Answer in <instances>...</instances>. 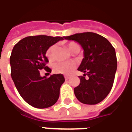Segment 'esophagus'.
I'll return each instance as SVG.
<instances>
[{
  "label": "esophagus",
  "instance_id": "esophagus-1",
  "mask_svg": "<svg viewBox=\"0 0 132 132\" xmlns=\"http://www.w3.org/2000/svg\"><path fill=\"white\" fill-rule=\"evenodd\" d=\"M64 78H65V79H66V81H67V80H68V79H70V77L69 76H65V77H64Z\"/></svg>",
  "mask_w": 132,
  "mask_h": 132
}]
</instances>
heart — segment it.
Returning <instances> with one entry per match:
<instances>
[{
    "label": "heart",
    "instance_id": "obj_1",
    "mask_svg": "<svg viewBox=\"0 0 132 132\" xmlns=\"http://www.w3.org/2000/svg\"><path fill=\"white\" fill-rule=\"evenodd\" d=\"M78 46L75 43H70L68 45V48L70 51L72 52L73 49L75 47ZM56 46L55 45H51L46 51V56L49 60H52L54 57ZM75 68V64L72 62H59L53 65V70L55 72L59 74H64V75H69L73 71V70Z\"/></svg>",
    "mask_w": 132,
    "mask_h": 132
}]
</instances>
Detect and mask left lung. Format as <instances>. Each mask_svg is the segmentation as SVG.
I'll use <instances>...</instances> for the list:
<instances>
[{
	"instance_id": "1",
	"label": "left lung",
	"mask_w": 132,
	"mask_h": 132,
	"mask_svg": "<svg viewBox=\"0 0 132 132\" xmlns=\"http://www.w3.org/2000/svg\"><path fill=\"white\" fill-rule=\"evenodd\" d=\"M64 38L77 42L83 49L84 57L78 70L84 75L79 76L80 84L74 88L76 97L85 104L100 103L110 93L114 82L117 67L114 48L106 38L94 32L79 33Z\"/></svg>"
}]
</instances>
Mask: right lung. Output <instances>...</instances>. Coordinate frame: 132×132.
<instances>
[{"label": "right lung", "mask_w": 132, "mask_h": 132, "mask_svg": "<svg viewBox=\"0 0 132 132\" xmlns=\"http://www.w3.org/2000/svg\"><path fill=\"white\" fill-rule=\"evenodd\" d=\"M64 36L45 35L28 36L18 42L10 57L11 78L21 97L37 109H45L55 104L60 89L65 79L62 74H53L49 78L41 77L40 70L51 72L46 66L49 62L46 51Z\"/></svg>", "instance_id": "1"}]
</instances>
